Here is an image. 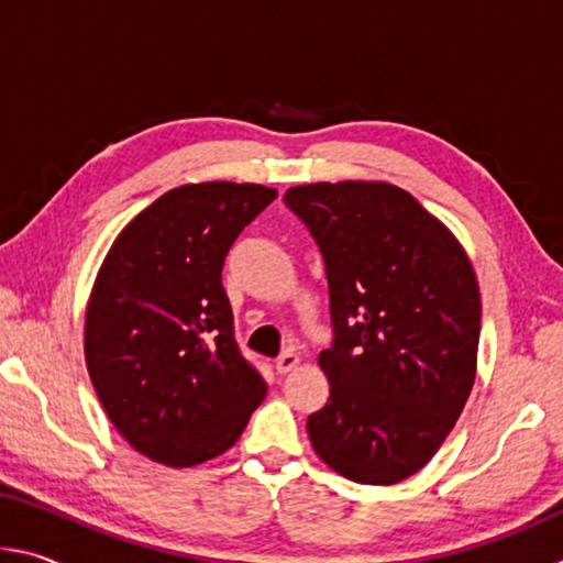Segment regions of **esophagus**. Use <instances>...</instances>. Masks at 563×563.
Segmentation results:
<instances>
[{
  "label": "esophagus",
  "instance_id": "esophagus-1",
  "mask_svg": "<svg viewBox=\"0 0 563 563\" xmlns=\"http://www.w3.org/2000/svg\"><path fill=\"white\" fill-rule=\"evenodd\" d=\"M300 365V357H298V352H292V350H285L283 355L275 360V369H278L280 375H285V373H292L295 367Z\"/></svg>",
  "mask_w": 563,
  "mask_h": 563
}]
</instances>
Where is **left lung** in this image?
I'll return each mask as SVG.
<instances>
[{"label":"left lung","mask_w":563,"mask_h":563,"mask_svg":"<svg viewBox=\"0 0 563 563\" xmlns=\"http://www.w3.org/2000/svg\"><path fill=\"white\" fill-rule=\"evenodd\" d=\"M285 206L325 261L330 397L308 417L312 450L360 484H397L432 460L472 393L479 285L462 243L385 180L292 186Z\"/></svg>","instance_id":"left-lung-1"}]
</instances>
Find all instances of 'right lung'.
Listing matches in <instances>:
<instances>
[{"mask_svg":"<svg viewBox=\"0 0 563 563\" xmlns=\"http://www.w3.org/2000/svg\"><path fill=\"white\" fill-rule=\"evenodd\" d=\"M275 196L231 180L178 186L133 218L101 263L84 357L103 412L148 460H213L263 402L268 387L235 345L221 271Z\"/></svg>","mask_w":563,"mask_h":563,"instance_id":"obj_1","label":"right lung"}]
</instances>
